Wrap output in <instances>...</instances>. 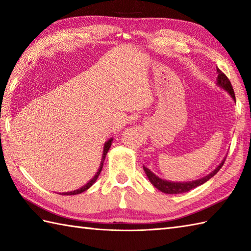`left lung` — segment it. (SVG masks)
Returning <instances> with one entry per match:
<instances>
[{
    "mask_svg": "<svg viewBox=\"0 0 251 251\" xmlns=\"http://www.w3.org/2000/svg\"><path fill=\"white\" fill-rule=\"evenodd\" d=\"M217 72H218L217 84L225 90H226V92L231 95V97L234 100H235V94H234V89L232 87V84L230 82V79L226 77V74L223 73L220 70V69H217ZM225 161H226V158L223 159V161L220 163L219 166H218L214 170V172L210 173L209 175H207L206 177H202L201 179H197V180H194V181H188V182H170V181L158 178L156 175H154L150 169H148L145 166H143V170H145V173L148 176L149 180H150V182L154 186H155L157 190L162 191L166 194H180V193H185V192H189L192 189H195L196 186H200L202 183L207 182L208 180L214 177V176L218 172H219L220 168L223 166V164H225Z\"/></svg>",
    "mask_w": 251,
    "mask_h": 251,
    "instance_id": "obj_1",
    "label": "left lung"
}]
</instances>
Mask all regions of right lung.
Instances as JSON below:
<instances>
[{
  "label": "right lung",
  "mask_w": 251,
  "mask_h": 251,
  "mask_svg": "<svg viewBox=\"0 0 251 251\" xmlns=\"http://www.w3.org/2000/svg\"><path fill=\"white\" fill-rule=\"evenodd\" d=\"M112 138L110 140H108L106 141L105 143H104V148H103V154H102V158H101V163H100V167H99V169H98V172H97V174H96L95 176H94V178L90 180V181H88V182L85 184V185H83L82 188H79V189H77V190H75V191H72V192H66V193H62V195H75V194H79V193H82V192H84V191H86V190H88L90 186H92L95 182H96V180H97V178L99 177V175H100V173H101V170H102V166H103V162H104V158H105V155H106V153H108V151H109V149H110V147H111V143H112Z\"/></svg>",
  "instance_id": "1"
}]
</instances>
